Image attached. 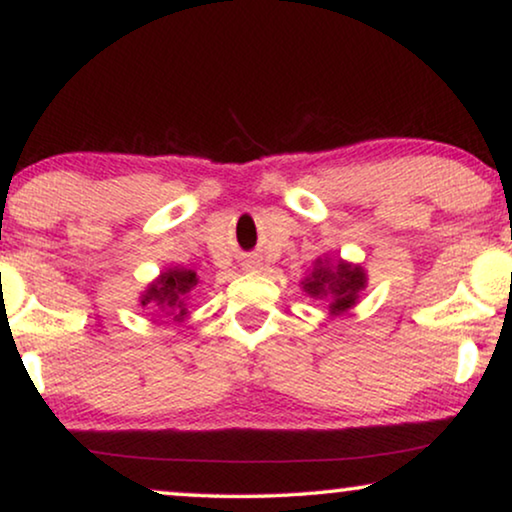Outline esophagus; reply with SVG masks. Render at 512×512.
Here are the masks:
<instances>
[{"label":"esophagus","mask_w":512,"mask_h":512,"mask_svg":"<svg viewBox=\"0 0 512 512\" xmlns=\"http://www.w3.org/2000/svg\"><path fill=\"white\" fill-rule=\"evenodd\" d=\"M258 268H261V263H258V261L244 263V270H247V272H258Z\"/></svg>","instance_id":"1"}]
</instances>
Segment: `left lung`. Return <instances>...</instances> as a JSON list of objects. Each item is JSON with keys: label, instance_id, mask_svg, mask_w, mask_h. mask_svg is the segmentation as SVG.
Segmentation results:
<instances>
[{"label": "left lung", "instance_id": "obj_1", "mask_svg": "<svg viewBox=\"0 0 512 512\" xmlns=\"http://www.w3.org/2000/svg\"><path fill=\"white\" fill-rule=\"evenodd\" d=\"M368 286V275L359 263L345 258H317L307 272L300 289L314 300H328V314L338 317L359 303L361 291Z\"/></svg>", "mask_w": 512, "mask_h": 512}]
</instances>
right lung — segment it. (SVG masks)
<instances>
[{"mask_svg":"<svg viewBox=\"0 0 512 512\" xmlns=\"http://www.w3.org/2000/svg\"><path fill=\"white\" fill-rule=\"evenodd\" d=\"M198 275L195 270L188 268H165L153 282L146 286L139 296V305L151 307V310L163 312L174 321H184L188 317V298L193 296L195 286H198Z\"/></svg>","mask_w":512,"mask_h":512,"instance_id":"add662e5","label":"right lung"}]
</instances>
